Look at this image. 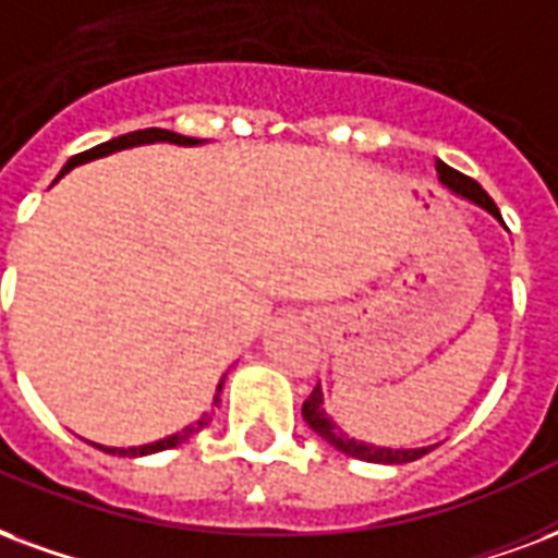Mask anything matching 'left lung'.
I'll list each match as a JSON object with an SVG mask.
<instances>
[{
  "label": "left lung",
  "instance_id": "1",
  "mask_svg": "<svg viewBox=\"0 0 558 558\" xmlns=\"http://www.w3.org/2000/svg\"><path fill=\"white\" fill-rule=\"evenodd\" d=\"M437 174H440V183L452 189L456 195L468 197L473 204H478L482 209H488L490 216L499 218L497 204L490 201L488 192L476 183V180H470V177L458 174L452 171L449 165L437 162ZM502 221V218H499ZM301 416L307 420V426L322 437V440H328L333 449H340L345 456L361 458V461H373V464H408V461H416V458H423L428 449L435 447H423V449H387V447H375V444H363V440H354V437L342 435V428H337L331 416L325 414V405H322V390L319 384L313 387V393L304 399V405H301Z\"/></svg>",
  "mask_w": 558,
  "mask_h": 558
}]
</instances>
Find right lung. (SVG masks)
Here are the masks:
<instances>
[{
	"mask_svg": "<svg viewBox=\"0 0 558 558\" xmlns=\"http://www.w3.org/2000/svg\"><path fill=\"white\" fill-rule=\"evenodd\" d=\"M153 142H171V144H201L197 138H189V135H177V132H168V130H138V132H126V135H118V138H111V142H102L97 144V147H90V150L85 153H76V156H70L68 165L61 168V174L64 177L70 171V168H76V165L82 162H90V159H100V156H109V153L114 150H123V147H135V144H153ZM221 396V381H218V390L216 396H213V411H206L197 423H192V426H185L183 432H177V435L171 437H162V440H156V444H144V447H130V449H118V447H100L97 444V449H102V452H109V456H123V458H138V456H150V452H162V449H174L180 447L183 440H189L192 435H197L201 428L209 426V420H213V414H216L218 408V399Z\"/></svg>",
	"mask_w": 558,
	"mask_h": 558,
	"instance_id": "add662e5",
	"label": "right lung"
}]
</instances>
